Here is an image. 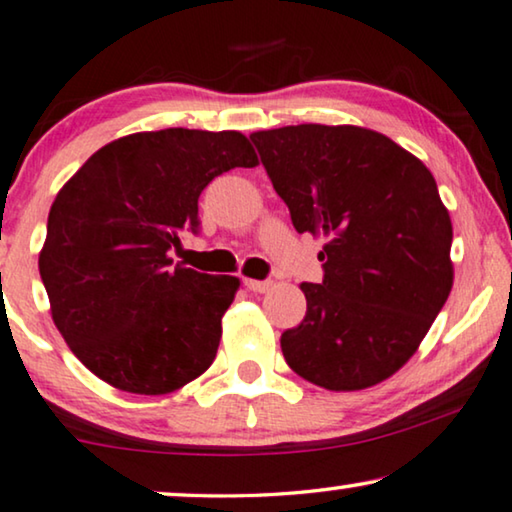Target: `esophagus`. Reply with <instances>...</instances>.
Returning <instances> with one entry per match:
<instances>
[{
    "mask_svg": "<svg viewBox=\"0 0 512 512\" xmlns=\"http://www.w3.org/2000/svg\"><path fill=\"white\" fill-rule=\"evenodd\" d=\"M244 286L249 288V291L254 293H268L272 288V281L265 279V281H258V279H244Z\"/></svg>",
    "mask_w": 512,
    "mask_h": 512,
    "instance_id": "esophagus-1",
    "label": "esophagus"
}]
</instances>
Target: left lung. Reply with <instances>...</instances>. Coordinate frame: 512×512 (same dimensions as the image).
<instances>
[{
    "label": "left lung",
    "mask_w": 512,
    "mask_h": 512,
    "mask_svg": "<svg viewBox=\"0 0 512 512\" xmlns=\"http://www.w3.org/2000/svg\"><path fill=\"white\" fill-rule=\"evenodd\" d=\"M298 233L325 235L321 284L281 335L288 367L325 390H362L416 353L453 288V226L420 159L383 133L298 124L251 133Z\"/></svg>",
    "instance_id": "left-lung-1"
}]
</instances>
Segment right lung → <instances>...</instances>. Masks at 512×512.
Wrapping results in <instances>:
<instances>
[{
	"mask_svg": "<svg viewBox=\"0 0 512 512\" xmlns=\"http://www.w3.org/2000/svg\"><path fill=\"white\" fill-rule=\"evenodd\" d=\"M258 159L238 131L164 129L113 140L64 184L39 272L76 358L115 388L166 395L212 365L240 281L173 265L201 231L214 177Z\"/></svg>",
	"mask_w": 512,
	"mask_h": 512,
	"instance_id": "1",
	"label": "right lung"
}]
</instances>
